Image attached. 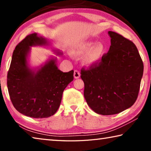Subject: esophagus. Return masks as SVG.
I'll use <instances>...</instances> for the list:
<instances>
[{"label":"esophagus","mask_w":151,"mask_h":151,"mask_svg":"<svg viewBox=\"0 0 151 151\" xmlns=\"http://www.w3.org/2000/svg\"><path fill=\"white\" fill-rule=\"evenodd\" d=\"M80 76H81V74L78 70H76L74 71V77H75V78H78L79 77H80Z\"/></svg>","instance_id":"34e87169"}]
</instances>
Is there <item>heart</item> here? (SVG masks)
Here are the masks:
<instances>
[{"instance_id":"obj_1","label":"heart","mask_w":151,"mask_h":151,"mask_svg":"<svg viewBox=\"0 0 151 151\" xmlns=\"http://www.w3.org/2000/svg\"><path fill=\"white\" fill-rule=\"evenodd\" d=\"M105 51L104 46L102 43H98L86 40L78 42L71 48L70 54L75 57L85 56L84 61L86 65H92L98 63L103 57Z\"/></svg>"}]
</instances>
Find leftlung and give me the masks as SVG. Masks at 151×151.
I'll return each instance as SVG.
<instances>
[{"label":"left lung","instance_id":"obj_1","mask_svg":"<svg viewBox=\"0 0 151 151\" xmlns=\"http://www.w3.org/2000/svg\"><path fill=\"white\" fill-rule=\"evenodd\" d=\"M111 45L98 63L81 69L84 96L97 114H115L133 105L139 94L144 66L136 46L109 31Z\"/></svg>","mask_w":151,"mask_h":151}]
</instances>
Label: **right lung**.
Wrapping results in <instances>:
<instances>
[{
	"label": "right lung",
	"instance_id": "1",
	"mask_svg": "<svg viewBox=\"0 0 151 151\" xmlns=\"http://www.w3.org/2000/svg\"><path fill=\"white\" fill-rule=\"evenodd\" d=\"M48 45L47 40L37 33L27 36L15 47L7 75V86L14 107L32 118H47L55 114L64 90L74 78L73 70L63 73L58 69L57 58L49 59L37 70L29 67L30 47Z\"/></svg>",
	"mask_w": 151,
	"mask_h": 151
}]
</instances>
